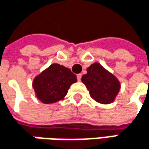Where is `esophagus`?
Instances as JSON below:
<instances>
[{
	"label": "esophagus",
	"mask_w": 149,
	"mask_h": 149,
	"mask_svg": "<svg viewBox=\"0 0 149 149\" xmlns=\"http://www.w3.org/2000/svg\"><path fill=\"white\" fill-rule=\"evenodd\" d=\"M81 77H82V74H77V78L78 81H81Z\"/></svg>",
	"instance_id": "1"
}]
</instances>
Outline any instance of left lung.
I'll use <instances>...</instances> for the list:
<instances>
[{
  "mask_svg": "<svg viewBox=\"0 0 149 149\" xmlns=\"http://www.w3.org/2000/svg\"><path fill=\"white\" fill-rule=\"evenodd\" d=\"M82 82L91 98L99 104L113 103L121 89L118 78L99 63H93L87 68V73L83 75Z\"/></svg>",
  "mask_w": 149,
  "mask_h": 149,
  "instance_id": "left-lung-1",
  "label": "left lung"
}]
</instances>
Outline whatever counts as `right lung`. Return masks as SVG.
I'll use <instances>...</instances> for the list:
<instances>
[{"label": "right lung", "mask_w": 149, "mask_h": 149, "mask_svg": "<svg viewBox=\"0 0 149 149\" xmlns=\"http://www.w3.org/2000/svg\"><path fill=\"white\" fill-rule=\"evenodd\" d=\"M77 77L69 68L59 64H52L34 77L33 88L36 97L43 104H55L66 96Z\"/></svg>", "instance_id": "right-lung-1"}]
</instances>
